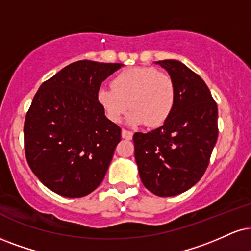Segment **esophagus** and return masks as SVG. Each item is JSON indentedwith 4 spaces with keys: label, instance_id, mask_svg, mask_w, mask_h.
Listing matches in <instances>:
<instances>
[{
    "label": "esophagus",
    "instance_id": "34e87169",
    "mask_svg": "<svg viewBox=\"0 0 251 251\" xmlns=\"http://www.w3.org/2000/svg\"><path fill=\"white\" fill-rule=\"evenodd\" d=\"M121 135H122V138H125V140H131L132 138V132L129 130H126V129H122Z\"/></svg>",
    "mask_w": 251,
    "mask_h": 251
}]
</instances>
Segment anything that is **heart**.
<instances>
[{
  "mask_svg": "<svg viewBox=\"0 0 251 251\" xmlns=\"http://www.w3.org/2000/svg\"><path fill=\"white\" fill-rule=\"evenodd\" d=\"M111 87H100L97 101L106 117L117 123L132 108L128 122L132 126H158L171 116L176 104L175 83L153 67H130L117 74Z\"/></svg>",
  "mask_w": 251,
  "mask_h": 251,
  "instance_id": "b5f03b06",
  "label": "heart"
}]
</instances>
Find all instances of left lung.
<instances>
[{"instance_id":"obj_1","label":"left lung","mask_w":251,"mask_h":251,"mask_svg":"<svg viewBox=\"0 0 251 251\" xmlns=\"http://www.w3.org/2000/svg\"><path fill=\"white\" fill-rule=\"evenodd\" d=\"M172 79L176 104L162 126L135 132V159L143 185L158 197L190 190L208 166L218 140V106L202 79L180 61H154Z\"/></svg>"}]
</instances>
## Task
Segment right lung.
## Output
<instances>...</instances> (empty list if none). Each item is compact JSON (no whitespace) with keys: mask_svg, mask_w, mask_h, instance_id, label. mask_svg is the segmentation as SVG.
I'll return each instance as SVG.
<instances>
[{"mask_svg":"<svg viewBox=\"0 0 251 251\" xmlns=\"http://www.w3.org/2000/svg\"><path fill=\"white\" fill-rule=\"evenodd\" d=\"M122 64L79 60L43 82L24 122L30 169L59 196L81 198L97 188L121 141V128L97 101L102 81Z\"/></svg>","mask_w":251,"mask_h":251,"instance_id":"add662e5","label":"right lung"}]
</instances>
